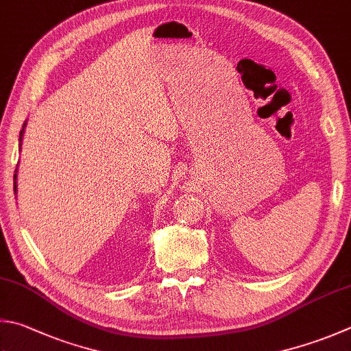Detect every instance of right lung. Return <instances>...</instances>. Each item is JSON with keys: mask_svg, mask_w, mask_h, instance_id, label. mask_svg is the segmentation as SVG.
Here are the masks:
<instances>
[{"mask_svg": "<svg viewBox=\"0 0 351 351\" xmlns=\"http://www.w3.org/2000/svg\"><path fill=\"white\" fill-rule=\"evenodd\" d=\"M19 136H23V131H21V134H19ZM19 141H21V138H19ZM15 173H16V171H15ZM13 180H15V186H13V188H15V193H16V174L13 176Z\"/></svg>", "mask_w": 351, "mask_h": 351, "instance_id": "right-lung-1", "label": "right lung"}]
</instances>
